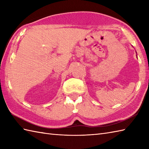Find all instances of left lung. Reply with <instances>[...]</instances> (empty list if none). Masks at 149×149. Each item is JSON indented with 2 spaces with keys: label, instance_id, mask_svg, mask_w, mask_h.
Here are the masks:
<instances>
[{
  "label": "left lung",
  "instance_id": "8db88e82",
  "mask_svg": "<svg viewBox=\"0 0 149 149\" xmlns=\"http://www.w3.org/2000/svg\"><path fill=\"white\" fill-rule=\"evenodd\" d=\"M136 56H137V55H136Z\"/></svg>",
  "mask_w": 149,
  "mask_h": 149
}]
</instances>
